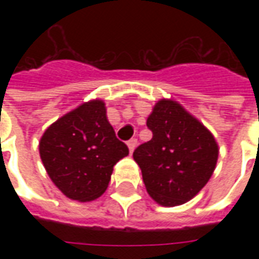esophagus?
<instances>
[{
    "label": "esophagus",
    "mask_w": 259,
    "mask_h": 259,
    "mask_svg": "<svg viewBox=\"0 0 259 259\" xmlns=\"http://www.w3.org/2000/svg\"><path fill=\"white\" fill-rule=\"evenodd\" d=\"M127 147H129L130 152L135 151V148L137 147V140H136V139H132V140L127 141Z\"/></svg>",
    "instance_id": "obj_1"
}]
</instances>
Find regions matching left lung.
Returning a JSON list of instances; mask_svg holds the SVG:
<instances>
[{
	"instance_id": "8db88e82",
	"label": "left lung",
	"mask_w": 259,
	"mask_h": 259,
	"mask_svg": "<svg viewBox=\"0 0 259 259\" xmlns=\"http://www.w3.org/2000/svg\"><path fill=\"white\" fill-rule=\"evenodd\" d=\"M152 139L133 152L147 193L162 206L190 201L211 179L219 147L209 130L178 101L162 98L147 118Z\"/></svg>"
}]
</instances>
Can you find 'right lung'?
Wrapping results in <instances>:
<instances>
[{
  "mask_svg": "<svg viewBox=\"0 0 259 259\" xmlns=\"http://www.w3.org/2000/svg\"><path fill=\"white\" fill-rule=\"evenodd\" d=\"M38 151L54 185L70 200L85 202L104 194L129 148L116 139L105 102L90 100L50 124Z\"/></svg>",
  "mask_w": 259,
  "mask_h": 259,
  "instance_id": "obj_1",
  "label": "right lung"
}]
</instances>
